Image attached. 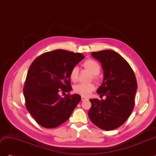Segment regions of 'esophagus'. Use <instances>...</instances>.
Wrapping results in <instances>:
<instances>
[{"mask_svg": "<svg viewBox=\"0 0 156 156\" xmlns=\"http://www.w3.org/2000/svg\"><path fill=\"white\" fill-rule=\"evenodd\" d=\"M88 100V98H85V97H84V96H81V100H82V101H85V100Z\"/></svg>", "mask_w": 156, "mask_h": 156, "instance_id": "obj_1", "label": "esophagus"}]
</instances>
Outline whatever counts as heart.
Instances as JSON below:
<instances>
[{"instance_id":"1","label":"heart","mask_w":156,"mask_h":156,"mask_svg":"<svg viewBox=\"0 0 156 156\" xmlns=\"http://www.w3.org/2000/svg\"><path fill=\"white\" fill-rule=\"evenodd\" d=\"M83 67L88 70L93 75L94 79L96 78V75L100 72L101 66L96 60L93 59H87L83 64ZM79 77V68L74 66L69 72V78L73 83L77 81ZM94 85L92 83L89 84H78L74 87V91L83 96H88L94 90Z\"/></svg>"}]
</instances>
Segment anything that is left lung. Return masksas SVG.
<instances>
[{
	"mask_svg": "<svg viewBox=\"0 0 156 156\" xmlns=\"http://www.w3.org/2000/svg\"><path fill=\"white\" fill-rule=\"evenodd\" d=\"M100 61L103 70V81L97 90L105 100H90V120L100 129L112 130L123 124L135 105L137 83L135 73L128 62L116 52L103 50L91 53Z\"/></svg>",
	"mask_w": 156,
	"mask_h": 156,
	"instance_id": "left-lung-1",
	"label": "left lung"
}]
</instances>
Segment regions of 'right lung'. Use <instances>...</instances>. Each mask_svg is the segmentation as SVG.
<instances>
[{
  "label": "right lung",
  "mask_w": 156,
  "mask_h": 156,
  "mask_svg": "<svg viewBox=\"0 0 156 156\" xmlns=\"http://www.w3.org/2000/svg\"><path fill=\"white\" fill-rule=\"evenodd\" d=\"M84 58L81 53L63 49L47 52L37 57L28 71L23 88L27 110L37 123L45 128H54L72 114L81 98L66 94L72 89L71 69Z\"/></svg>",
  "instance_id": "obj_1"
}]
</instances>
